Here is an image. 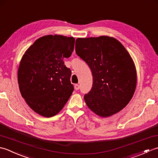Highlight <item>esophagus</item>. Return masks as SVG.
I'll return each instance as SVG.
<instances>
[{"mask_svg":"<svg viewBox=\"0 0 158 158\" xmlns=\"http://www.w3.org/2000/svg\"><path fill=\"white\" fill-rule=\"evenodd\" d=\"M74 88H75V89L76 90V91H78V90L80 89L79 85H78V84H76V85H74Z\"/></svg>","mask_w":158,"mask_h":158,"instance_id":"obj_1","label":"esophagus"}]
</instances>
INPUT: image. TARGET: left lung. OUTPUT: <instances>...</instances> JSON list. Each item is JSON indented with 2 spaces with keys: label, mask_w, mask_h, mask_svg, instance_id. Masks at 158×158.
<instances>
[{
  "label": "left lung",
  "mask_w": 158,
  "mask_h": 158,
  "mask_svg": "<svg viewBox=\"0 0 158 158\" xmlns=\"http://www.w3.org/2000/svg\"><path fill=\"white\" fill-rule=\"evenodd\" d=\"M76 53L87 63L93 86L84 96L86 104L102 117L121 111L132 98L137 75L130 54L117 40L108 36L78 38Z\"/></svg>",
  "instance_id": "left-lung-1"
}]
</instances>
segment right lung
Wrapping results in <instances>:
<instances>
[{
    "mask_svg": "<svg viewBox=\"0 0 158 158\" xmlns=\"http://www.w3.org/2000/svg\"><path fill=\"white\" fill-rule=\"evenodd\" d=\"M74 43L72 37L46 35L37 39L20 60L18 81L21 95L43 117L59 113L73 91L72 72L63 60L72 55Z\"/></svg>",
    "mask_w": 158,
    "mask_h": 158,
    "instance_id": "right-lung-1",
    "label": "right lung"
}]
</instances>
